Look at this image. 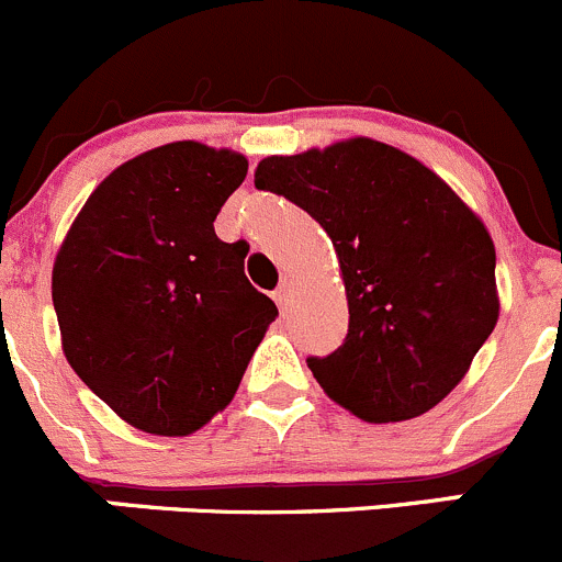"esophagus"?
Wrapping results in <instances>:
<instances>
[{
	"mask_svg": "<svg viewBox=\"0 0 562 562\" xmlns=\"http://www.w3.org/2000/svg\"><path fill=\"white\" fill-rule=\"evenodd\" d=\"M289 297H292V283H289V281H283L281 286L276 289V292H273V300H276V303L281 305V308H286Z\"/></svg>",
	"mask_w": 562,
	"mask_h": 562,
	"instance_id": "34e87169",
	"label": "esophagus"
}]
</instances>
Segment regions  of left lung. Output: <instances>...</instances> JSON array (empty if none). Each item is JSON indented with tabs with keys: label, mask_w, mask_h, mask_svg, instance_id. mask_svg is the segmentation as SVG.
<instances>
[{
	"label": "left lung",
	"mask_w": 562,
	"mask_h": 562,
	"mask_svg": "<svg viewBox=\"0 0 562 562\" xmlns=\"http://www.w3.org/2000/svg\"><path fill=\"white\" fill-rule=\"evenodd\" d=\"M254 186L303 207L336 248L349 330L308 358L322 391L369 424L437 407L499 316L483 221L429 166L369 136L270 155Z\"/></svg>",
	"instance_id": "obj_1"
}]
</instances>
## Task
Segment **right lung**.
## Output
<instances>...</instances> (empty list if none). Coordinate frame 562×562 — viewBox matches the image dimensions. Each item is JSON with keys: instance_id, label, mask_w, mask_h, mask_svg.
Masks as SVG:
<instances>
[{"instance_id": "obj_1", "label": "right lung", "mask_w": 562, "mask_h": 562, "mask_svg": "<svg viewBox=\"0 0 562 562\" xmlns=\"http://www.w3.org/2000/svg\"><path fill=\"white\" fill-rule=\"evenodd\" d=\"M235 149L171 142L116 166L70 224L52 273L70 369L125 424L188 437L235 398L279 316L215 215L246 180Z\"/></svg>"}]
</instances>
